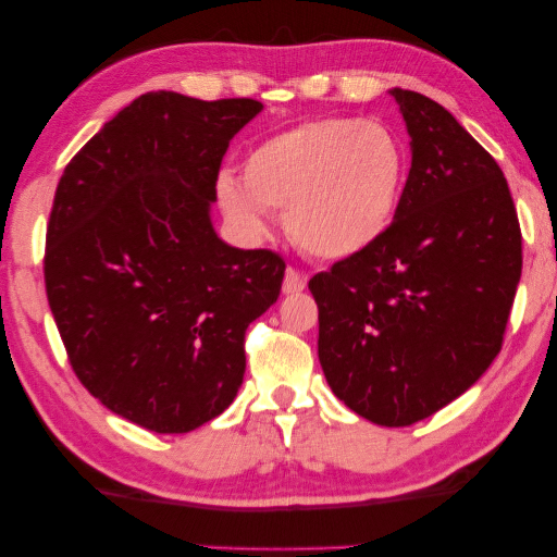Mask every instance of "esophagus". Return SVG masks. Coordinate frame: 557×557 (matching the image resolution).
<instances>
[{
  "mask_svg": "<svg viewBox=\"0 0 557 557\" xmlns=\"http://www.w3.org/2000/svg\"><path fill=\"white\" fill-rule=\"evenodd\" d=\"M306 284H308V278H306V273H300L298 269H286V276H284V294L286 296H290V294H300V290L306 288Z\"/></svg>",
  "mask_w": 557,
  "mask_h": 557,
  "instance_id": "obj_1",
  "label": "esophagus"
}]
</instances>
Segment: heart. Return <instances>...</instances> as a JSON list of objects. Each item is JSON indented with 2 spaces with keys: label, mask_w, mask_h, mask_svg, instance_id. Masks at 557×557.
<instances>
[{
  "label": "heart",
  "mask_w": 557,
  "mask_h": 557,
  "mask_svg": "<svg viewBox=\"0 0 557 557\" xmlns=\"http://www.w3.org/2000/svg\"><path fill=\"white\" fill-rule=\"evenodd\" d=\"M405 177V148L385 125L321 117L257 145L242 180L219 175L216 199L251 236L267 234V212H286L288 234L300 249L338 261L385 234Z\"/></svg>",
  "instance_id": "b5f03b06"
}]
</instances>
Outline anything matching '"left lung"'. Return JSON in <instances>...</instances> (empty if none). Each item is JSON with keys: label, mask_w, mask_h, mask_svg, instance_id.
I'll return each mask as SVG.
<instances>
[{"label": "left lung", "mask_w": 557, "mask_h": 557, "mask_svg": "<svg viewBox=\"0 0 557 557\" xmlns=\"http://www.w3.org/2000/svg\"><path fill=\"white\" fill-rule=\"evenodd\" d=\"M412 168L380 239L308 281L335 397L382 426L432 417L500 350L521 226L498 162L436 100L392 88Z\"/></svg>", "instance_id": "8db88e82"}]
</instances>
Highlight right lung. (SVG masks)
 I'll list each match as a JSON object with an SVG mask.
<instances>
[{
    "label": "right lung",
    "mask_w": 557,
    "mask_h": 557,
    "mask_svg": "<svg viewBox=\"0 0 557 557\" xmlns=\"http://www.w3.org/2000/svg\"><path fill=\"white\" fill-rule=\"evenodd\" d=\"M259 100L152 90L66 165L44 281L69 362L111 412L158 434L214 419L242 387L244 333L286 263L222 242L209 209L230 140Z\"/></svg>",
    "instance_id": "1"
}]
</instances>
